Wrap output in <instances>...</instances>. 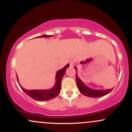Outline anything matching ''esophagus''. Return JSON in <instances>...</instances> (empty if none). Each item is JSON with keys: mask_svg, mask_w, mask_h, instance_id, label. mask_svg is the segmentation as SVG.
Instances as JSON below:
<instances>
[{"mask_svg": "<svg viewBox=\"0 0 132 132\" xmlns=\"http://www.w3.org/2000/svg\"><path fill=\"white\" fill-rule=\"evenodd\" d=\"M75 60H70V61H69V64H70L71 67H73L74 64H75Z\"/></svg>", "mask_w": 132, "mask_h": 132, "instance_id": "1", "label": "esophagus"}]
</instances>
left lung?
<instances>
[{"label":"left lung","mask_w":132,"mask_h":132,"mask_svg":"<svg viewBox=\"0 0 132 132\" xmlns=\"http://www.w3.org/2000/svg\"><path fill=\"white\" fill-rule=\"evenodd\" d=\"M75 68L76 71V83L77 86L79 89V90L81 92L82 94L86 95V96L89 97H101L104 96V95L109 94L112 90H113V87L112 89H106V90H102V89H94L89 87L83 82L80 79V78L78 77V71H77V68L75 67Z\"/></svg>","instance_id":"left-lung-1"}]
</instances>
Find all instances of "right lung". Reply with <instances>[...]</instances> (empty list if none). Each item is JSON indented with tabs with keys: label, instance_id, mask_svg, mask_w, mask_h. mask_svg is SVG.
I'll return each mask as SVG.
<instances>
[{
	"label": "right lung",
	"instance_id": "add662e5",
	"mask_svg": "<svg viewBox=\"0 0 132 132\" xmlns=\"http://www.w3.org/2000/svg\"><path fill=\"white\" fill-rule=\"evenodd\" d=\"M52 35H44L38 37V38L42 37H51ZM37 38V37H36ZM69 64H68L64 66V68H62L57 71L56 74V82L53 87L50 89H45V90H27L22 87V86L20 84L19 82V78H18L17 75H16V79H17L18 83H19L20 87L22 89L23 91L25 92L27 95L30 96V97L32 98L34 100L38 101H49L57 96L60 94V90H61V83L63 77L64 76L65 72H66V69L69 67Z\"/></svg>",
	"mask_w": 132,
	"mask_h": 132
}]
</instances>
